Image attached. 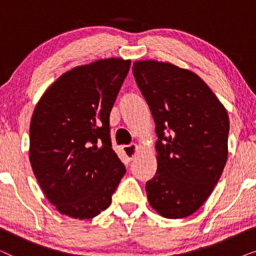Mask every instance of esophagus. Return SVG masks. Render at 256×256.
<instances>
[{
  "label": "esophagus",
  "mask_w": 256,
  "mask_h": 256,
  "mask_svg": "<svg viewBox=\"0 0 256 256\" xmlns=\"http://www.w3.org/2000/svg\"><path fill=\"white\" fill-rule=\"evenodd\" d=\"M122 152H124L126 158H127V160H132L136 157V155H138V146L135 144V143H132V144H129V146H124V148H122Z\"/></svg>",
  "instance_id": "esophagus-1"
}]
</instances>
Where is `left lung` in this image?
Masks as SVG:
<instances>
[{
	"mask_svg": "<svg viewBox=\"0 0 256 256\" xmlns=\"http://www.w3.org/2000/svg\"><path fill=\"white\" fill-rule=\"evenodd\" d=\"M132 74L156 124L157 171L146 182L150 206L164 218L204 204L227 160L225 107L194 72L169 62H135Z\"/></svg>",
	"mask_w": 256,
	"mask_h": 256,
	"instance_id": "left-lung-1",
	"label": "left lung"
}]
</instances>
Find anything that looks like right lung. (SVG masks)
<instances>
[{"label": "right lung", "instance_id": "1", "mask_svg": "<svg viewBox=\"0 0 256 256\" xmlns=\"http://www.w3.org/2000/svg\"><path fill=\"white\" fill-rule=\"evenodd\" d=\"M130 60L100 59L59 76L34 108L30 163L62 214L90 219L110 205L126 166L112 148L110 114Z\"/></svg>", "mask_w": 256, "mask_h": 256}]
</instances>
